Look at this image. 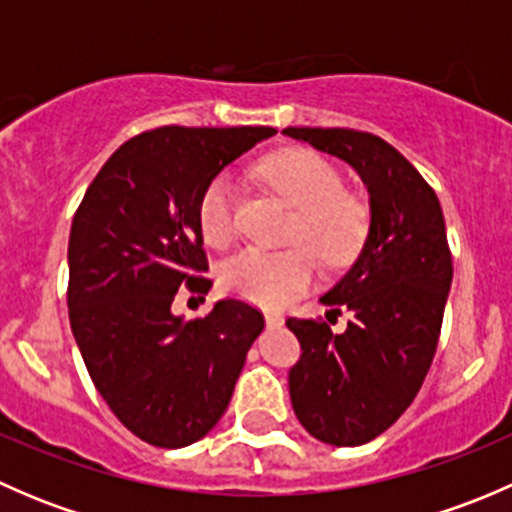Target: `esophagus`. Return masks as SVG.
Returning <instances> with one entry per match:
<instances>
[{
  "label": "esophagus",
  "instance_id": "esophagus-1",
  "mask_svg": "<svg viewBox=\"0 0 512 512\" xmlns=\"http://www.w3.org/2000/svg\"><path fill=\"white\" fill-rule=\"evenodd\" d=\"M265 322H267V327H280V324L285 322V319H282V314L267 312V314H265Z\"/></svg>",
  "mask_w": 512,
  "mask_h": 512
}]
</instances>
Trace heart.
Returning <instances> with one entry per match:
<instances>
[{
	"mask_svg": "<svg viewBox=\"0 0 512 512\" xmlns=\"http://www.w3.org/2000/svg\"><path fill=\"white\" fill-rule=\"evenodd\" d=\"M257 175L297 208L289 227L294 245L237 252L220 267V285L232 297L260 307H285L312 285L319 257L329 267H342L359 252L369 230V210L344 190L339 170L307 148L272 153L257 165ZM198 225L208 245L227 247L235 240V188L225 175L205 185L198 200Z\"/></svg>",
	"mask_w": 512,
	"mask_h": 512,
	"instance_id": "b5f03b06",
	"label": "heart"
}]
</instances>
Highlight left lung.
<instances>
[{
	"instance_id": "8db88e82",
	"label": "left lung",
	"mask_w": 512,
	"mask_h": 512,
	"mask_svg": "<svg viewBox=\"0 0 512 512\" xmlns=\"http://www.w3.org/2000/svg\"><path fill=\"white\" fill-rule=\"evenodd\" d=\"M282 133L342 158L369 190L364 247L352 270L322 297L329 314L349 312L352 322L334 334L322 319H287L302 347L289 371L299 423L317 441L361 446L409 409L431 369L453 280L443 210L414 165L374 133Z\"/></svg>"
}]
</instances>
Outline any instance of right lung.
<instances>
[{
  "label": "right lung",
  "mask_w": 512,
  "mask_h": 512,
  "mask_svg": "<svg viewBox=\"0 0 512 512\" xmlns=\"http://www.w3.org/2000/svg\"><path fill=\"white\" fill-rule=\"evenodd\" d=\"M275 128L163 126L98 170L69 235V322L96 391L141 441H200L235 391L265 317L220 299L205 317L170 312L175 292L213 282L198 225L205 185Z\"/></svg>",
  "instance_id": "obj_1"
}]
</instances>
